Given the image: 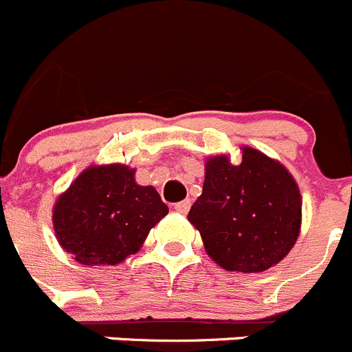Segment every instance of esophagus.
Segmentation results:
<instances>
[{
    "instance_id": "esophagus-1",
    "label": "esophagus",
    "mask_w": 352,
    "mask_h": 352,
    "mask_svg": "<svg viewBox=\"0 0 352 352\" xmlns=\"http://www.w3.org/2000/svg\"><path fill=\"white\" fill-rule=\"evenodd\" d=\"M190 207H191L190 200H183V201H177V204H175V210L179 212V214H188Z\"/></svg>"
}]
</instances>
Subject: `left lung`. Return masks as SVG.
Returning a JSON list of instances; mask_svg holds the SVG:
<instances>
[{"mask_svg": "<svg viewBox=\"0 0 352 352\" xmlns=\"http://www.w3.org/2000/svg\"><path fill=\"white\" fill-rule=\"evenodd\" d=\"M188 221L222 269L263 272L279 263L298 239L301 195L280 162L243 147L238 166L228 155L205 161L204 190Z\"/></svg>", "mask_w": 352, "mask_h": 352, "instance_id": "left-lung-1", "label": "left lung"}]
</instances>
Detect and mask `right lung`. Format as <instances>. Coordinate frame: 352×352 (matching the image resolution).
Listing matches in <instances>:
<instances>
[{
	"mask_svg": "<svg viewBox=\"0 0 352 352\" xmlns=\"http://www.w3.org/2000/svg\"><path fill=\"white\" fill-rule=\"evenodd\" d=\"M169 212L155 188L140 186L124 164L90 166L53 208L56 239L82 265H118L144 245Z\"/></svg>",
	"mask_w": 352,
	"mask_h": 352,
	"instance_id": "right-lung-1",
	"label": "right lung"
}]
</instances>
